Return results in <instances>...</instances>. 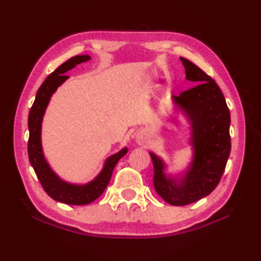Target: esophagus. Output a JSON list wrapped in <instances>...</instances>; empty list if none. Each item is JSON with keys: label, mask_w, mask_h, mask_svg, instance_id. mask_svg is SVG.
Instances as JSON below:
<instances>
[{"label": "esophagus", "mask_w": 261, "mask_h": 261, "mask_svg": "<svg viewBox=\"0 0 261 261\" xmlns=\"http://www.w3.org/2000/svg\"><path fill=\"white\" fill-rule=\"evenodd\" d=\"M137 142L139 143V145H143V143H145V137H143L142 134H139L137 136Z\"/></svg>", "instance_id": "obj_1"}]
</instances>
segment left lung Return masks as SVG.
<instances>
[{"label": "left lung", "instance_id": "left-lung-1", "mask_svg": "<svg viewBox=\"0 0 261 261\" xmlns=\"http://www.w3.org/2000/svg\"><path fill=\"white\" fill-rule=\"evenodd\" d=\"M185 79L196 86L173 96L177 110L191 125L190 145L193 159L178 175L165 173L166 164L149 152L153 164V186L165 202L181 206L198 201L218 186L231 151L230 111L218 84L188 59L180 57Z\"/></svg>", "mask_w": 261, "mask_h": 261}]
</instances>
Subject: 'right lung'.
Returning <instances> with one entry per match:
<instances>
[{
  "label": "right lung",
  "mask_w": 261,
  "mask_h": 261,
  "mask_svg": "<svg viewBox=\"0 0 261 261\" xmlns=\"http://www.w3.org/2000/svg\"><path fill=\"white\" fill-rule=\"evenodd\" d=\"M90 59L91 57L88 55H77L53 71L39 87L35 102L30 109L29 118H28V127H29L28 156H29L30 164L48 195L54 198L55 201L69 205H86L101 196L109 184L115 165L127 152V148L124 147L119 152L110 156L105 160L99 174L86 184H73V182H68L60 178L51 169L45 154H43L41 143V124L53 94L57 91V88L65 81H67L69 76L64 75L65 73L74 68L76 65L85 63Z\"/></svg>",
  "instance_id": "1"
}]
</instances>
